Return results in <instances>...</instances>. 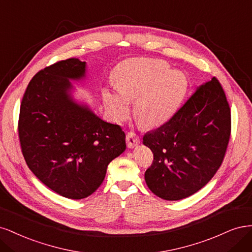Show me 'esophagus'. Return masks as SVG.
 Returning <instances> with one entry per match:
<instances>
[{"mask_svg": "<svg viewBox=\"0 0 252 252\" xmlns=\"http://www.w3.org/2000/svg\"><path fill=\"white\" fill-rule=\"evenodd\" d=\"M140 143V139L135 132H127L126 133V145L127 148H135Z\"/></svg>", "mask_w": 252, "mask_h": 252, "instance_id": "34e87169", "label": "esophagus"}]
</instances>
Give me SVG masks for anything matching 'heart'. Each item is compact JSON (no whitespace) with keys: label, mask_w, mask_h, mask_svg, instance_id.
<instances>
[{"label":"heart","mask_w":252,"mask_h":252,"mask_svg":"<svg viewBox=\"0 0 252 252\" xmlns=\"http://www.w3.org/2000/svg\"><path fill=\"white\" fill-rule=\"evenodd\" d=\"M120 89L104 92V100L117 120L129 113L131 99H136L134 114L145 126L165 123L179 108L188 88V79L181 71L169 70L160 60H132L118 72Z\"/></svg>","instance_id":"obj_1"}]
</instances>
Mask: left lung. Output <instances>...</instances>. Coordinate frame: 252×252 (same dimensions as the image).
<instances>
[{"label":"left lung","mask_w":252,"mask_h":252,"mask_svg":"<svg viewBox=\"0 0 252 252\" xmlns=\"http://www.w3.org/2000/svg\"><path fill=\"white\" fill-rule=\"evenodd\" d=\"M231 133L229 103L219 80L200 86L163 125L143 136L154 155L144 179L156 196L188 198L205 186L224 160Z\"/></svg>","instance_id":"1"}]
</instances>
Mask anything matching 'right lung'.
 I'll return each mask as SVG.
<instances>
[{"instance_id":"1","label":"right lung","mask_w":252,"mask_h":252,"mask_svg":"<svg viewBox=\"0 0 252 252\" xmlns=\"http://www.w3.org/2000/svg\"><path fill=\"white\" fill-rule=\"evenodd\" d=\"M86 62L67 59L38 71L24 93L19 139L28 167L61 196L79 200L102 183L110 162L124 153L126 134L73 102L69 78L85 76Z\"/></svg>"}]
</instances>
